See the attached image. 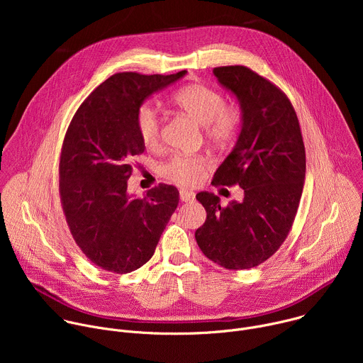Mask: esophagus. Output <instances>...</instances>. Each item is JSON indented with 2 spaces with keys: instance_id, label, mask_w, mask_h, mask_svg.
Wrapping results in <instances>:
<instances>
[{
  "instance_id": "1",
  "label": "esophagus",
  "mask_w": 363,
  "mask_h": 363,
  "mask_svg": "<svg viewBox=\"0 0 363 363\" xmlns=\"http://www.w3.org/2000/svg\"><path fill=\"white\" fill-rule=\"evenodd\" d=\"M179 198L182 202H192L195 199V194L191 189H181Z\"/></svg>"
}]
</instances>
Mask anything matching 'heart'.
Listing matches in <instances>:
<instances>
[{"mask_svg":"<svg viewBox=\"0 0 363 363\" xmlns=\"http://www.w3.org/2000/svg\"><path fill=\"white\" fill-rule=\"evenodd\" d=\"M175 106L188 118L203 128V135L216 145L231 143L241 130V112L225 105V97L216 89L205 84H189L177 90L172 96ZM138 133L149 149L158 147L162 138V119L152 106H142L136 116ZM208 167V158L203 155L177 153L161 167L167 179L189 186L195 185Z\"/></svg>","mask_w":363,"mask_h":363,"instance_id":"b5f03b06","label":"heart"}]
</instances>
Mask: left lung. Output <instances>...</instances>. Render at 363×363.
Returning <instances> with one entry per match:
<instances>
[{"label": "left lung", "instance_id": "1", "mask_svg": "<svg viewBox=\"0 0 363 363\" xmlns=\"http://www.w3.org/2000/svg\"><path fill=\"white\" fill-rule=\"evenodd\" d=\"M214 74L237 96L242 126L211 184L240 185L244 199L221 206L217 195L196 194L206 220L195 238L211 262L244 270L264 263L287 238L303 191L306 150L296 111L281 89L245 66L216 67Z\"/></svg>", "mask_w": 363, "mask_h": 363}]
</instances>
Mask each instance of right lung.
I'll list each match as a JSON object with an SVG mask.
<instances>
[{
  "instance_id": "right-lung-1",
  "label": "right lung",
  "mask_w": 363,
  "mask_h": 363,
  "mask_svg": "<svg viewBox=\"0 0 363 363\" xmlns=\"http://www.w3.org/2000/svg\"><path fill=\"white\" fill-rule=\"evenodd\" d=\"M185 73H116L87 96L67 128L59 165L63 213L76 244L101 270L126 274L147 263L177 210L175 186L160 184L136 198L128 179L132 158L145 150L140 105Z\"/></svg>"
}]
</instances>
